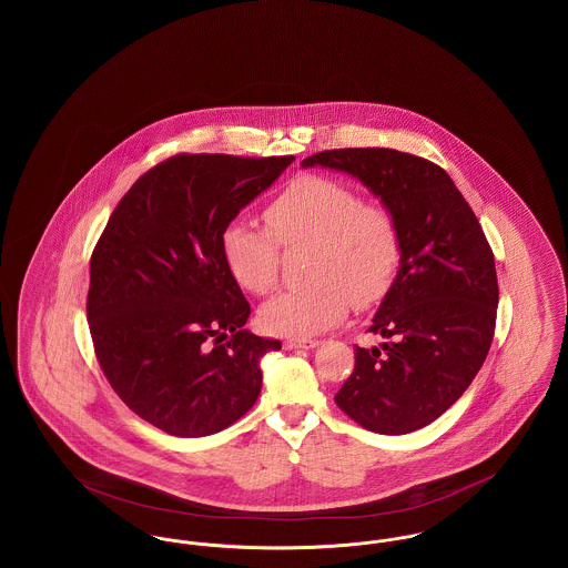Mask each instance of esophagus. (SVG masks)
Instances as JSON below:
<instances>
[{
	"instance_id": "esophagus-1",
	"label": "esophagus",
	"mask_w": 568,
	"mask_h": 568,
	"mask_svg": "<svg viewBox=\"0 0 568 568\" xmlns=\"http://www.w3.org/2000/svg\"><path fill=\"white\" fill-rule=\"evenodd\" d=\"M317 345H320L317 338H287V341L283 343L285 349H313V347H317Z\"/></svg>"
}]
</instances>
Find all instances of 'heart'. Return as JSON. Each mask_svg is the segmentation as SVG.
<instances>
[{
  "label": "heart",
  "mask_w": 568,
  "mask_h": 568,
  "mask_svg": "<svg viewBox=\"0 0 568 568\" xmlns=\"http://www.w3.org/2000/svg\"><path fill=\"white\" fill-rule=\"evenodd\" d=\"M268 230L234 221L223 230L221 253L232 278L255 296L278 283L281 246H308L306 287L272 297L260 324L278 336H315L338 324L349 306H375L392 290L403 262L396 216L364 202L352 187L304 174L281 191L264 211Z\"/></svg>",
  "instance_id": "b5f03b06"
}]
</instances>
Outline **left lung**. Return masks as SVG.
<instances>
[{
	"instance_id": "obj_1",
	"label": "left lung",
	"mask_w": 568,
	"mask_h": 568,
	"mask_svg": "<svg viewBox=\"0 0 568 568\" xmlns=\"http://www.w3.org/2000/svg\"><path fill=\"white\" fill-rule=\"evenodd\" d=\"M347 172L396 216L403 262L355 368L334 396L362 428L408 434L433 424L486 362L498 306L494 253L449 174L394 149H332L302 162Z\"/></svg>"
}]
</instances>
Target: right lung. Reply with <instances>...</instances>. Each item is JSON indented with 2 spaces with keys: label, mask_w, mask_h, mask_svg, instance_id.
I'll list each match as a JSON object with an SVG mask.
<instances>
[{
  "label": "right lung",
  "mask_w": 568,
  "mask_h": 568,
  "mask_svg": "<svg viewBox=\"0 0 568 568\" xmlns=\"http://www.w3.org/2000/svg\"><path fill=\"white\" fill-rule=\"evenodd\" d=\"M294 160L179 153L135 181L93 248L95 357L116 396L163 433H221L260 396V359L281 343L244 329L251 306L221 236Z\"/></svg>",
  "instance_id": "right-lung-1"
}]
</instances>
